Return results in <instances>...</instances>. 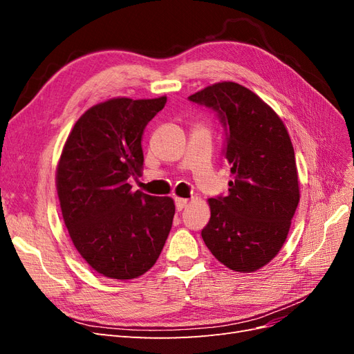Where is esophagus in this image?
<instances>
[{"mask_svg": "<svg viewBox=\"0 0 354 354\" xmlns=\"http://www.w3.org/2000/svg\"><path fill=\"white\" fill-rule=\"evenodd\" d=\"M187 205H189V199H186V198H176V207H177L178 211L185 209Z\"/></svg>", "mask_w": 354, "mask_h": 354, "instance_id": "1", "label": "esophagus"}]
</instances>
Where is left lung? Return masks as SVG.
Here are the masks:
<instances>
[{"label":"left lung","mask_w":354,"mask_h":354,"mask_svg":"<svg viewBox=\"0 0 354 354\" xmlns=\"http://www.w3.org/2000/svg\"><path fill=\"white\" fill-rule=\"evenodd\" d=\"M189 99L218 112L233 178L227 196L208 199L202 239L230 270L252 273L282 250L299 202L291 137L279 115L238 82H216Z\"/></svg>","instance_id":"1"}]
</instances>
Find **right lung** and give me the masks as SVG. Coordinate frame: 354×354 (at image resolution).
Masks as SVG:
<instances>
[{"label": "right lung", "instance_id": "right-lung-1", "mask_svg": "<svg viewBox=\"0 0 354 354\" xmlns=\"http://www.w3.org/2000/svg\"><path fill=\"white\" fill-rule=\"evenodd\" d=\"M165 103L167 95L94 104L62 149L56 189L63 221L85 263L108 279L145 274L173 226V198L133 192L128 183L143 174V130Z\"/></svg>", "mask_w": 354, "mask_h": 354}]
</instances>
